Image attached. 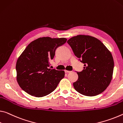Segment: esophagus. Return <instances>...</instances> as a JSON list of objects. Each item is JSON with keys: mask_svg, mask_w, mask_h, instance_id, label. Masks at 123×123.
Returning <instances> with one entry per match:
<instances>
[{"mask_svg": "<svg viewBox=\"0 0 123 123\" xmlns=\"http://www.w3.org/2000/svg\"><path fill=\"white\" fill-rule=\"evenodd\" d=\"M65 73H70V72H71V71H67V70H65Z\"/></svg>", "mask_w": 123, "mask_h": 123, "instance_id": "34e87169", "label": "esophagus"}]
</instances>
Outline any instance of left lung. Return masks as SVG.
I'll list each match as a JSON object with an SVG mask.
<instances>
[{
    "label": "left lung",
    "instance_id": "1",
    "mask_svg": "<svg viewBox=\"0 0 123 123\" xmlns=\"http://www.w3.org/2000/svg\"><path fill=\"white\" fill-rule=\"evenodd\" d=\"M75 55L85 67L77 72L78 79L73 86L79 93L94 96L106 89L112 78L114 61L111 52L95 37L78 35L67 41Z\"/></svg>",
    "mask_w": 123,
    "mask_h": 123
}]
</instances>
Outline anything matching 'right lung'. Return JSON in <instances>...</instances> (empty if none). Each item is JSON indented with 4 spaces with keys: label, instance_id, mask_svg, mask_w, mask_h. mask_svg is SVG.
<instances>
[{
    "label": "right lung",
    "instance_id": "right-lung-1",
    "mask_svg": "<svg viewBox=\"0 0 123 123\" xmlns=\"http://www.w3.org/2000/svg\"><path fill=\"white\" fill-rule=\"evenodd\" d=\"M67 39L43 37L33 41L17 60V81L23 91L32 96H46L57 87L65 72L49 69L58 47Z\"/></svg>",
    "mask_w": 123,
    "mask_h": 123
}]
</instances>
